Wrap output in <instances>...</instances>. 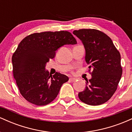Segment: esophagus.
Instances as JSON below:
<instances>
[{
	"label": "esophagus",
	"instance_id": "esophagus-1",
	"mask_svg": "<svg viewBox=\"0 0 132 132\" xmlns=\"http://www.w3.org/2000/svg\"><path fill=\"white\" fill-rule=\"evenodd\" d=\"M76 80V79L75 78H69V81H71V82L75 81Z\"/></svg>",
	"mask_w": 132,
	"mask_h": 132
}]
</instances>
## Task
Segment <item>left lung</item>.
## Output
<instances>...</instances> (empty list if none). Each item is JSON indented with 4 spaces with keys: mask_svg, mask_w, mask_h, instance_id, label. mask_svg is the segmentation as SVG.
Listing matches in <instances>:
<instances>
[{
    "mask_svg": "<svg viewBox=\"0 0 132 132\" xmlns=\"http://www.w3.org/2000/svg\"><path fill=\"white\" fill-rule=\"evenodd\" d=\"M73 34L79 38L86 50L85 60L92 69V78L78 97L82 102L99 105L109 101L117 89L122 75L121 57L109 37L99 30L81 29Z\"/></svg>",
    "mask_w": 132,
    "mask_h": 132,
    "instance_id": "1",
    "label": "left lung"
}]
</instances>
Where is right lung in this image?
<instances>
[{
	"mask_svg": "<svg viewBox=\"0 0 132 132\" xmlns=\"http://www.w3.org/2000/svg\"><path fill=\"white\" fill-rule=\"evenodd\" d=\"M77 43L67 31H45L27 36L21 41L13 54V77L20 92L27 101L45 105L56 97L61 86L69 78L56 72L53 76L45 69L56 51L64 45Z\"/></svg>",
	"mask_w": 132,
	"mask_h": 132,
	"instance_id": "obj_1",
	"label": "right lung"
}]
</instances>
